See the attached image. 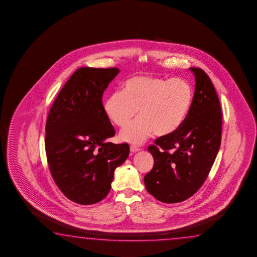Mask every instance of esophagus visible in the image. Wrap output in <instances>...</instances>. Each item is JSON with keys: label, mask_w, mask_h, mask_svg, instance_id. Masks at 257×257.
<instances>
[{"label": "esophagus", "mask_w": 257, "mask_h": 257, "mask_svg": "<svg viewBox=\"0 0 257 257\" xmlns=\"http://www.w3.org/2000/svg\"><path fill=\"white\" fill-rule=\"evenodd\" d=\"M131 151L132 153L139 152V151H140V148L136 147V146H131Z\"/></svg>", "instance_id": "obj_1"}]
</instances>
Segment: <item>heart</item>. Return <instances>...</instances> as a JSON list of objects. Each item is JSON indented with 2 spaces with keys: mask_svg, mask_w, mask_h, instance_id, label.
I'll list each match as a JSON object with an SVG mask.
<instances>
[{
  "mask_svg": "<svg viewBox=\"0 0 257 257\" xmlns=\"http://www.w3.org/2000/svg\"><path fill=\"white\" fill-rule=\"evenodd\" d=\"M192 100V88L183 79L136 75L124 82L121 91L105 99L103 110L109 121L123 127L132 121L139 109L140 117L122 130L119 139L142 145L154 133L167 137L178 131Z\"/></svg>",
  "mask_w": 257,
  "mask_h": 257,
  "instance_id": "obj_1",
  "label": "heart"
}]
</instances>
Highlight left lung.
<instances>
[{
	"label": "left lung",
	"mask_w": 257,
	"mask_h": 257,
	"mask_svg": "<svg viewBox=\"0 0 257 257\" xmlns=\"http://www.w3.org/2000/svg\"><path fill=\"white\" fill-rule=\"evenodd\" d=\"M190 71L195 77V91L183 125L148 148L154 166L144 177L145 186L165 203L187 200L200 189L221 142V107L213 83L203 70Z\"/></svg>",
	"instance_id": "1"
}]
</instances>
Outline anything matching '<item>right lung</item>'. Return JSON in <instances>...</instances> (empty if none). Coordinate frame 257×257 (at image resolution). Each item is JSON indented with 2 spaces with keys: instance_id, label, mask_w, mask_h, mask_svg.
Listing matches in <instances>:
<instances>
[{
  "instance_id": "obj_1",
  "label": "right lung",
  "mask_w": 257,
  "mask_h": 257,
  "mask_svg": "<svg viewBox=\"0 0 257 257\" xmlns=\"http://www.w3.org/2000/svg\"><path fill=\"white\" fill-rule=\"evenodd\" d=\"M119 69L82 67L58 93L46 123L45 147L53 179L64 195L81 205L104 199L114 171L130 154L115 135L101 101L103 91Z\"/></svg>"
}]
</instances>
